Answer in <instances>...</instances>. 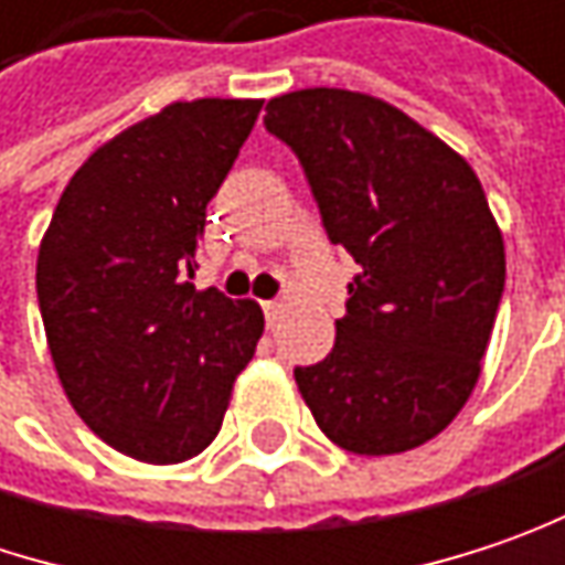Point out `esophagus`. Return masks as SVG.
Masks as SVG:
<instances>
[{
    "mask_svg": "<svg viewBox=\"0 0 565 565\" xmlns=\"http://www.w3.org/2000/svg\"><path fill=\"white\" fill-rule=\"evenodd\" d=\"M279 308L282 305L276 302V299H269V302H263V315H266V324L273 328V321H276V315H279Z\"/></svg>",
    "mask_w": 565,
    "mask_h": 565,
    "instance_id": "obj_1",
    "label": "esophagus"
}]
</instances>
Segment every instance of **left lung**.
<instances>
[{"instance_id":"obj_1","label":"left lung","mask_w":565,"mask_h":565,"mask_svg":"<svg viewBox=\"0 0 565 565\" xmlns=\"http://www.w3.org/2000/svg\"><path fill=\"white\" fill-rule=\"evenodd\" d=\"M266 131L305 170L331 244L360 263L338 341L296 383L350 454L422 447L460 415L504 292L502 231L472 167L388 102L299 89Z\"/></svg>"}]
</instances>
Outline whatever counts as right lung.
Wrapping results in <instances>:
<instances>
[{"mask_svg": "<svg viewBox=\"0 0 565 565\" xmlns=\"http://www.w3.org/2000/svg\"><path fill=\"white\" fill-rule=\"evenodd\" d=\"M260 105L173 102L131 125L76 170L41 241L38 305L63 392L125 457L202 454L257 350L260 305L189 279L205 205Z\"/></svg>", "mask_w": 565, "mask_h": 565, "instance_id": "1", "label": "right lung"}]
</instances>
